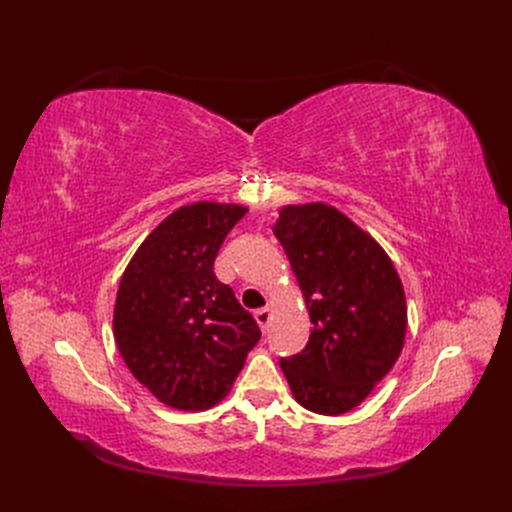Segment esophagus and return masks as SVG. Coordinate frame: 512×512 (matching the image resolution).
Masks as SVG:
<instances>
[{
	"instance_id": "obj_1",
	"label": "esophagus",
	"mask_w": 512,
	"mask_h": 512,
	"mask_svg": "<svg viewBox=\"0 0 512 512\" xmlns=\"http://www.w3.org/2000/svg\"><path fill=\"white\" fill-rule=\"evenodd\" d=\"M255 319H257V324H259L261 332L265 334V332H267V326H270V319H272V311H270V309H267V307H263V309H257V311H255Z\"/></svg>"
}]
</instances>
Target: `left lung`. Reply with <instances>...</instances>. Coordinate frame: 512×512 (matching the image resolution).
I'll use <instances>...</instances> for the list:
<instances>
[{
  "label": "left lung",
  "instance_id": "8db88e82",
  "mask_svg": "<svg viewBox=\"0 0 512 512\" xmlns=\"http://www.w3.org/2000/svg\"><path fill=\"white\" fill-rule=\"evenodd\" d=\"M274 234L313 324L307 346L280 367L301 407L342 415L396 363L407 334L405 290L375 238L332 205H286Z\"/></svg>",
  "mask_w": 512,
  "mask_h": 512
}]
</instances>
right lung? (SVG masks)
<instances>
[{"mask_svg":"<svg viewBox=\"0 0 512 512\" xmlns=\"http://www.w3.org/2000/svg\"><path fill=\"white\" fill-rule=\"evenodd\" d=\"M247 213L199 201L170 213L134 253L114 307L118 351L159 402L203 411L232 388L261 330L213 274L226 234Z\"/></svg>","mask_w":512,"mask_h":512,"instance_id":"obj_1","label":"right lung"}]
</instances>
